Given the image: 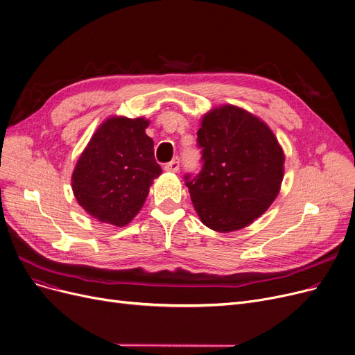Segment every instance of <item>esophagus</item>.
I'll list each match as a JSON object with an SVG mask.
<instances>
[{
	"instance_id": "34e87169",
	"label": "esophagus",
	"mask_w": 355,
	"mask_h": 355,
	"mask_svg": "<svg viewBox=\"0 0 355 355\" xmlns=\"http://www.w3.org/2000/svg\"><path fill=\"white\" fill-rule=\"evenodd\" d=\"M164 170L168 171V173H177V171L180 170V159H178V158H174L173 161L165 164Z\"/></svg>"
}]
</instances>
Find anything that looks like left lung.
I'll use <instances>...</instances> for the list:
<instances>
[{"instance_id": "1", "label": "left lung", "mask_w": 355, "mask_h": 355, "mask_svg": "<svg viewBox=\"0 0 355 355\" xmlns=\"http://www.w3.org/2000/svg\"><path fill=\"white\" fill-rule=\"evenodd\" d=\"M197 142L201 171L184 178L202 225L220 233L249 226L270 207L284 180L285 155L270 128L223 105L202 116Z\"/></svg>"}]
</instances>
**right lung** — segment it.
I'll return each mask as SVG.
<instances>
[{
    "mask_svg": "<svg viewBox=\"0 0 355 355\" xmlns=\"http://www.w3.org/2000/svg\"><path fill=\"white\" fill-rule=\"evenodd\" d=\"M148 125L145 118L112 116L78 159L73 194L93 218L122 227L142 209L154 178L162 173L154 141L145 134Z\"/></svg>",
    "mask_w": 355,
    "mask_h": 355,
    "instance_id": "add662e5",
    "label": "right lung"
}]
</instances>
